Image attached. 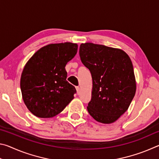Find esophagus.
<instances>
[{"mask_svg": "<svg viewBox=\"0 0 159 159\" xmlns=\"http://www.w3.org/2000/svg\"><path fill=\"white\" fill-rule=\"evenodd\" d=\"M76 91H77V93L79 94L80 93V88L79 87V86H76Z\"/></svg>", "mask_w": 159, "mask_h": 159, "instance_id": "obj_1", "label": "esophagus"}]
</instances>
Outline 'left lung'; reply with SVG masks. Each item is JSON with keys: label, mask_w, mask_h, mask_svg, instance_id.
I'll list each match as a JSON object with an SVG mask.
<instances>
[{"label": "left lung", "mask_w": 159, "mask_h": 159, "mask_svg": "<svg viewBox=\"0 0 159 159\" xmlns=\"http://www.w3.org/2000/svg\"><path fill=\"white\" fill-rule=\"evenodd\" d=\"M79 55L93 79L88 113L98 122H115L127 111L135 95V78L130 57L122 50L92 43L80 45Z\"/></svg>", "instance_id": "obj_1"}]
</instances>
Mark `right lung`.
Masks as SVG:
<instances>
[{
    "label": "right lung",
    "mask_w": 159,
    "mask_h": 159,
    "mask_svg": "<svg viewBox=\"0 0 159 159\" xmlns=\"http://www.w3.org/2000/svg\"><path fill=\"white\" fill-rule=\"evenodd\" d=\"M78 45L50 44L41 48L23 69L20 88L24 102L34 116L52 118L60 114L76 93L67 81L65 66L76 55Z\"/></svg>",
    "instance_id": "1"
}]
</instances>
